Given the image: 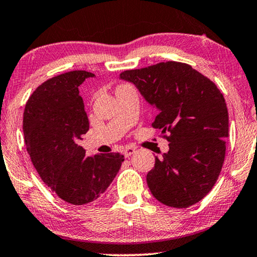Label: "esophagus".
<instances>
[{"label":"esophagus","mask_w":257,"mask_h":257,"mask_svg":"<svg viewBox=\"0 0 257 257\" xmlns=\"http://www.w3.org/2000/svg\"><path fill=\"white\" fill-rule=\"evenodd\" d=\"M135 152H136V150L132 149V147H126V149L124 150V156L126 158H128V157H131Z\"/></svg>","instance_id":"esophagus-1"}]
</instances>
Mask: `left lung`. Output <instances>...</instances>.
I'll use <instances>...</instances> for the list:
<instances>
[{
  "mask_svg": "<svg viewBox=\"0 0 257 257\" xmlns=\"http://www.w3.org/2000/svg\"><path fill=\"white\" fill-rule=\"evenodd\" d=\"M119 78L132 83L158 114L170 151L156 157L146 180L158 201L187 208L208 194L219 178L226 154L228 110L212 80L191 65L163 62L127 70Z\"/></svg>",
  "mask_w": 257,
  "mask_h": 257,
  "instance_id": "left-lung-1",
  "label": "left lung"
}]
</instances>
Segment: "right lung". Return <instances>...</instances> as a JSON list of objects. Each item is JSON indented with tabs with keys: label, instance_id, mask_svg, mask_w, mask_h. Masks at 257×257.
Returning a JSON list of instances; mask_svg holds the SVG:
<instances>
[{
	"label": "right lung",
	"instance_id": "right-lung-1",
	"mask_svg": "<svg viewBox=\"0 0 257 257\" xmlns=\"http://www.w3.org/2000/svg\"><path fill=\"white\" fill-rule=\"evenodd\" d=\"M91 72L77 70L37 87L27 101L23 133L27 151L42 180L71 205H85L106 191L120 170L119 153L87 157L78 145L89 131L78 86Z\"/></svg>",
	"mask_w": 257,
	"mask_h": 257
}]
</instances>
